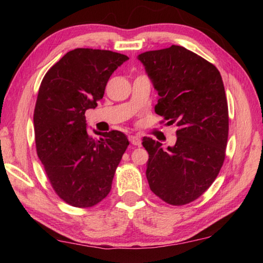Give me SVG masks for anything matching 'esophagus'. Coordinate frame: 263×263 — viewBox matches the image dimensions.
I'll return each instance as SVG.
<instances>
[{
  "label": "esophagus",
  "instance_id": "obj_1",
  "mask_svg": "<svg viewBox=\"0 0 263 263\" xmlns=\"http://www.w3.org/2000/svg\"><path fill=\"white\" fill-rule=\"evenodd\" d=\"M128 140H130L132 145H136V146H139L141 144L140 138L137 137V136H130V137H128Z\"/></svg>",
  "mask_w": 263,
  "mask_h": 263
}]
</instances>
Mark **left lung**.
Segmentation results:
<instances>
[{"mask_svg":"<svg viewBox=\"0 0 263 263\" xmlns=\"http://www.w3.org/2000/svg\"><path fill=\"white\" fill-rule=\"evenodd\" d=\"M159 100L155 114L176 124V142L142 138L148 152L151 190L171 205H184L205 193L219 174L229 138V106L221 75L215 65L177 45L138 57Z\"/></svg>","mask_w":263,"mask_h":263,"instance_id":"1","label":"left lung"}]
</instances>
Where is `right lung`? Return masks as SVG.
Masks as SVG:
<instances>
[{
  "mask_svg": "<svg viewBox=\"0 0 263 263\" xmlns=\"http://www.w3.org/2000/svg\"><path fill=\"white\" fill-rule=\"evenodd\" d=\"M128 58L121 53L75 48L47 70L33 114L38 158L53 190L75 208H91L108 196L128 146L123 132L87 131L86 111L103 99L105 86Z\"/></svg>",
  "mask_w": 263,
  "mask_h": 263,
  "instance_id": "obj_1",
  "label": "right lung"
}]
</instances>
